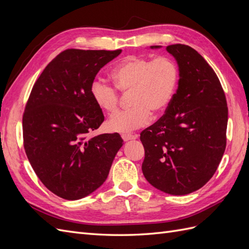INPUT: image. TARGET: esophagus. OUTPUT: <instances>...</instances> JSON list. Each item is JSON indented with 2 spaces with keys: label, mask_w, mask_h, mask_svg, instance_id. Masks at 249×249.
Segmentation results:
<instances>
[{
  "label": "esophagus",
  "mask_w": 249,
  "mask_h": 249,
  "mask_svg": "<svg viewBox=\"0 0 249 249\" xmlns=\"http://www.w3.org/2000/svg\"><path fill=\"white\" fill-rule=\"evenodd\" d=\"M122 138L124 141H129V140H134L138 138V135H133V134H123Z\"/></svg>",
  "instance_id": "1"
}]
</instances>
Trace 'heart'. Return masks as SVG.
I'll use <instances>...</instances> for the list:
<instances>
[{
    "instance_id": "obj_1",
    "label": "heart",
    "mask_w": 249,
    "mask_h": 249,
    "mask_svg": "<svg viewBox=\"0 0 249 249\" xmlns=\"http://www.w3.org/2000/svg\"><path fill=\"white\" fill-rule=\"evenodd\" d=\"M112 78L115 86L102 79L93 81L92 99L100 109L112 113L119 104L117 89L130 93L132 107L115 113L107 122L112 132H130L147 124L152 113L158 116L167 110L178 87L179 69L169 57L129 56L113 69Z\"/></svg>"
}]
</instances>
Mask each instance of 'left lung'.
Here are the masks:
<instances>
[{
	"instance_id": "1",
	"label": "left lung",
	"mask_w": 249,
	"mask_h": 249,
	"mask_svg": "<svg viewBox=\"0 0 249 249\" xmlns=\"http://www.w3.org/2000/svg\"><path fill=\"white\" fill-rule=\"evenodd\" d=\"M166 50L178 62L179 83L165 114L140 134L142 172L157 189L185 195L206 185L222 159L228 104L219 79L200 54L179 43Z\"/></svg>"
}]
</instances>
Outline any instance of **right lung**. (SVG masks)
Instances as JSON below:
<instances>
[{
  "label": "right lung",
  "instance_id": "add662e5",
  "mask_svg": "<svg viewBox=\"0 0 249 249\" xmlns=\"http://www.w3.org/2000/svg\"><path fill=\"white\" fill-rule=\"evenodd\" d=\"M120 53L65 50L47 65L30 93L22 115L25 152L41 183L59 197L80 199L101 187L124 144L117 133L88 138L104 122L91 85Z\"/></svg>",
  "mask_w": 249,
  "mask_h": 249
}]
</instances>
